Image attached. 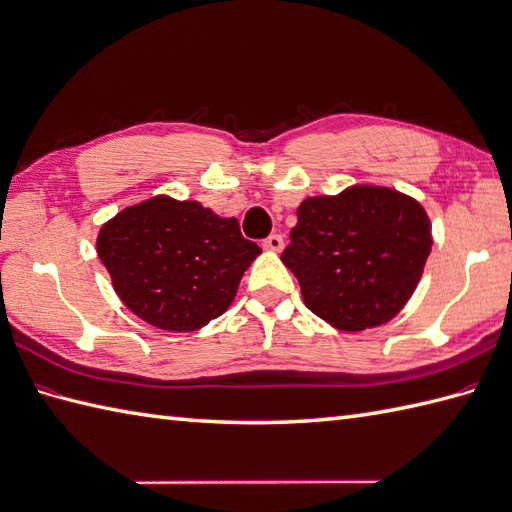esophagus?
<instances>
[{
  "mask_svg": "<svg viewBox=\"0 0 512 512\" xmlns=\"http://www.w3.org/2000/svg\"><path fill=\"white\" fill-rule=\"evenodd\" d=\"M264 248H266V251H275V253H279L281 248H283V237H281L279 233H275V235H268L266 240H264Z\"/></svg>",
  "mask_w": 512,
  "mask_h": 512,
  "instance_id": "34e87169",
  "label": "esophagus"
}]
</instances>
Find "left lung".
I'll list each match as a JSON object with an SVG mask.
<instances>
[{"mask_svg": "<svg viewBox=\"0 0 512 512\" xmlns=\"http://www.w3.org/2000/svg\"><path fill=\"white\" fill-rule=\"evenodd\" d=\"M281 253L310 310L344 331L384 325L408 303L432 251V227L417 200L358 185L314 196Z\"/></svg>", "mask_w": 512, "mask_h": 512, "instance_id": "obj_1", "label": "left lung"}]
</instances>
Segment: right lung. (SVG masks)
Here are the masks:
<instances>
[{"label": "right lung", "instance_id": "add662e5", "mask_svg": "<svg viewBox=\"0 0 512 512\" xmlns=\"http://www.w3.org/2000/svg\"><path fill=\"white\" fill-rule=\"evenodd\" d=\"M259 253L235 218L165 196L117 213L98 235L115 292L130 312L165 331H196L227 312Z\"/></svg>", "mask_w": 512, "mask_h": 512}]
</instances>
